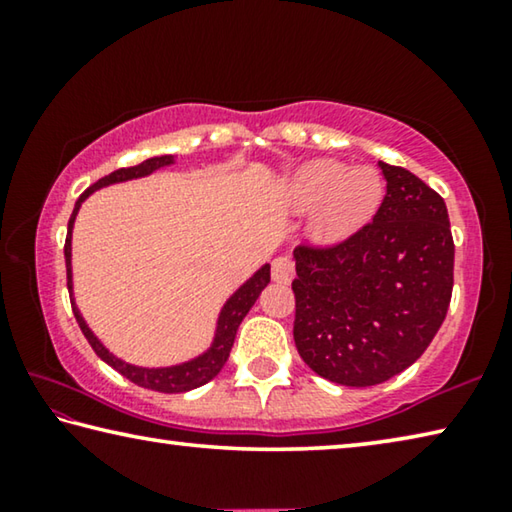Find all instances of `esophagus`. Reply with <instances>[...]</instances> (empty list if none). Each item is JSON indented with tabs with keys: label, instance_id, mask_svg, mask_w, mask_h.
I'll list each match as a JSON object with an SVG mask.
<instances>
[{
	"label": "esophagus",
	"instance_id": "esophagus-1",
	"mask_svg": "<svg viewBox=\"0 0 512 512\" xmlns=\"http://www.w3.org/2000/svg\"><path fill=\"white\" fill-rule=\"evenodd\" d=\"M293 273H296V268H293V259L291 257L282 255V257H275L273 259V266H271L273 282L289 284L293 280Z\"/></svg>",
	"mask_w": 512,
	"mask_h": 512
}]
</instances>
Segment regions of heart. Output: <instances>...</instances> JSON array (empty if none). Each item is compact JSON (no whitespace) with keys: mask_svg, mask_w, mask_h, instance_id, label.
Instances as JSON below:
<instances>
[{"mask_svg":"<svg viewBox=\"0 0 512 512\" xmlns=\"http://www.w3.org/2000/svg\"><path fill=\"white\" fill-rule=\"evenodd\" d=\"M384 185L375 169L339 160H311L293 173L282 192L287 210L314 212L309 235L318 244H339L377 212Z\"/></svg>","mask_w":512,"mask_h":512,"instance_id":"b5f03b06","label":"heart"}]
</instances>
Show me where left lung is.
<instances>
[{
    "mask_svg": "<svg viewBox=\"0 0 512 512\" xmlns=\"http://www.w3.org/2000/svg\"><path fill=\"white\" fill-rule=\"evenodd\" d=\"M386 196L372 223L332 248L293 250L302 361L334 384L375 386L422 357L447 316L454 239L445 201L379 162Z\"/></svg>",
    "mask_w": 512,
    "mask_h": 512,
    "instance_id": "1",
    "label": "left lung"
}]
</instances>
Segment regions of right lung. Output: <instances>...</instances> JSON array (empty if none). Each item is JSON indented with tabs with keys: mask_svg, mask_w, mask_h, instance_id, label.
<instances>
[{
	"mask_svg": "<svg viewBox=\"0 0 512 512\" xmlns=\"http://www.w3.org/2000/svg\"><path fill=\"white\" fill-rule=\"evenodd\" d=\"M171 164H176V158H173V155H155V158H149V160H144L140 164H135V167L112 171L110 176L97 180V183H94L92 187L85 189L79 201H76L74 212H72V216H69V223H67L65 264H67L69 300H72L76 323H79L83 336L92 345V350L97 352V357L101 361H106L108 366H112L117 372H121V375H124L126 379H131L133 384H137V386L151 388V391H158V393H187V391H192V388L207 384V381L219 375L221 368L225 366V361H228V357H230L232 343H235V336H237V329L241 325V320L246 318L250 307H253L255 300L259 298V293H262L266 289V284L271 282V264H264L262 268H259V271H255L235 293H232L228 300H225V305L219 311V318H216V329H214V339L210 343V348L198 354V357H194V359L176 363V366H162V368L135 366V363H128L124 359L115 357V354H112L106 348V345L99 341V336L92 332L88 323H85L81 309L76 307L74 275H72V230H74L76 214H79L85 198L97 192V189H101V187L151 176L153 171H158L162 167H171Z\"/></svg>",
	"mask_w": 512,
	"mask_h": 512,
	"instance_id": "1",
	"label": "right lung"
}]
</instances>
